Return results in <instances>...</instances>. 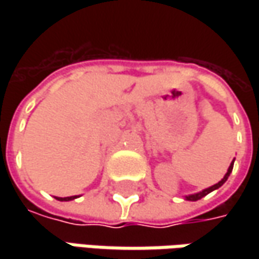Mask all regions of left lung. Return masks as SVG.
Returning <instances> with one entry per match:
<instances>
[{
  "label": "left lung",
  "mask_w": 259,
  "mask_h": 259,
  "mask_svg": "<svg viewBox=\"0 0 259 259\" xmlns=\"http://www.w3.org/2000/svg\"><path fill=\"white\" fill-rule=\"evenodd\" d=\"M235 161V160H234ZM234 161L231 163V165H229V168H228V171H226V174L224 176V179L219 182V183L213 184V186H210V187H207V189H204V190H202V192H199V193H194V194H190V196H186V200H192V202H196V200H199V199H202V197H204L206 194H209L210 192H213V190H216V189H219L222 184L228 180V177H229V174L232 173V168H234Z\"/></svg>",
  "instance_id": "1"
}]
</instances>
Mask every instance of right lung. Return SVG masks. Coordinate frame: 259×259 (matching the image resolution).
<instances>
[{"mask_svg": "<svg viewBox=\"0 0 259 259\" xmlns=\"http://www.w3.org/2000/svg\"><path fill=\"white\" fill-rule=\"evenodd\" d=\"M76 197H77V196H70V197H56V199H57V200H62V202H63V200L67 202V200H73Z\"/></svg>", "mask_w": 259, "mask_h": 259, "instance_id": "right-lung-1", "label": "right lung"}]
</instances>
